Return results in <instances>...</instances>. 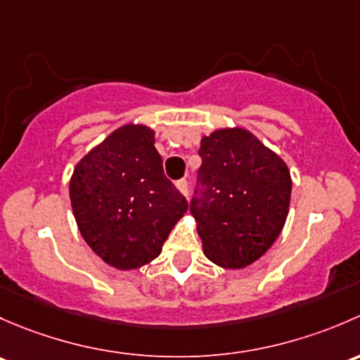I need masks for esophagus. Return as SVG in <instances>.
<instances>
[{"instance_id": "34e87169", "label": "esophagus", "mask_w": 360, "mask_h": 360, "mask_svg": "<svg viewBox=\"0 0 360 360\" xmlns=\"http://www.w3.org/2000/svg\"><path fill=\"white\" fill-rule=\"evenodd\" d=\"M176 188H179L181 194H184L185 198H187V195H188V181L187 180L181 179V180L176 181Z\"/></svg>"}]
</instances>
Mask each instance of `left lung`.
<instances>
[{"mask_svg": "<svg viewBox=\"0 0 360 360\" xmlns=\"http://www.w3.org/2000/svg\"><path fill=\"white\" fill-rule=\"evenodd\" d=\"M202 165L191 201L202 250L224 269L251 265L284 227L291 199L286 162L243 128L201 140Z\"/></svg>", "mask_w": 360, "mask_h": 360, "instance_id": "8db88e82", "label": "left lung"}]
</instances>
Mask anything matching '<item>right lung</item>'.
Listing matches in <instances>:
<instances>
[{
	"label": "right lung",
	"instance_id": "1",
	"mask_svg": "<svg viewBox=\"0 0 360 360\" xmlns=\"http://www.w3.org/2000/svg\"><path fill=\"white\" fill-rule=\"evenodd\" d=\"M81 236L109 265L131 270L159 257L187 211V199L166 179L154 131L121 126L77 162L69 184Z\"/></svg>",
	"mask_w": 360,
	"mask_h": 360
}]
</instances>
